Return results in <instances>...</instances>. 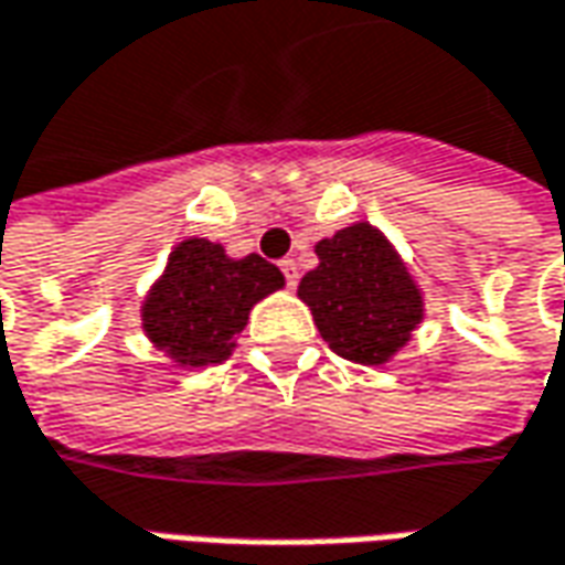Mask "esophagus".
I'll list each match as a JSON object with an SVG mask.
<instances>
[{
    "label": "esophagus",
    "mask_w": 565,
    "mask_h": 565,
    "mask_svg": "<svg viewBox=\"0 0 565 565\" xmlns=\"http://www.w3.org/2000/svg\"><path fill=\"white\" fill-rule=\"evenodd\" d=\"M281 271H284V281H287V287H297V281H300V271H297V263H294V259H284Z\"/></svg>",
    "instance_id": "esophagus-1"
}]
</instances>
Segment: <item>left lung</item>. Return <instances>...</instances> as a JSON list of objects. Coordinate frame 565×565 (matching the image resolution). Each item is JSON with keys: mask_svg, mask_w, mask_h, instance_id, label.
Returning a JSON list of instances; mask_svg holds the SVG:
<instances>
[{"mask_svg": "<svg viewBox=\"0 0 565 565\" xmlns=\"http://www.w3.org/2000/svg\"><path fill=\"white\" fill-rule=\"evenodd\" d=\"M319 265L300 281V300L328 347L360 365H384L422 321V290L397 249L369 222L316 244Z\"/></svg>", "mask_w": 565, "mask_h": 565, "instance_id": "left-lung-1", "label": "left lung"}]
</instances>
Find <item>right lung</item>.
I'll return each instance as SVG.
<instances>
[{"label":"right lung","mask_w":565,"mask_h":565,"mask_svg":"<svg viewBox=\"0 0 565 565\" xmlns=\"http://www.w3.org/2000/svg\"><path fill=\"white\" fill-rule=\"evenodd\" d=\"M281 287L284 275L263 256L231 259L222 244L186 237L171 249L162 278L143 300V331L184 369L224 362L249 309Z\"/></svg>","instance_id":"obj_1"}]
</instances>
